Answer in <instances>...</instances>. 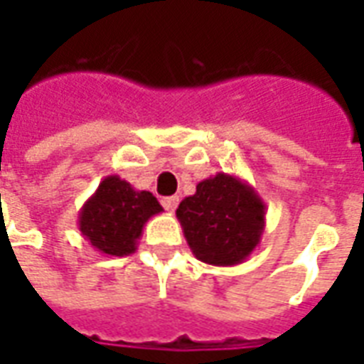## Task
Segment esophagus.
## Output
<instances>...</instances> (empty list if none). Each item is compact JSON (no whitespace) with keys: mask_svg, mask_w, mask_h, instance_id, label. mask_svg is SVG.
<instances>
[{"mask_svg":"<svg viewBox=\"0 0 364 364\" xmlns=\"http://www.w3.org/2000/svg\"><path fill=\"white\" fill-rule=\"evenodd\" d=\"M177 204H179V196H166V198H162V205L168 211H176Z\"/></svg>","mask_w":364,"mask_h":364,"instance_id":"obj_1","label":"esophagus"}]
</instances>
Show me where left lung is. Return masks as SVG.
Listing matches in <instances>:
<instances>
[{
	"label": "left lung",
	"mask_w": 364,
	"mask_h": 364,
	"mask_svg": "<svg viewBox=\"0 0 364 364\" xmlns=\"http://www.w3.org/2000/svg\"><path fill=\"white\" fill-rule=\"evenodd\" d=\"M188 247L211 266H236L259 247L266 204L247 181L217 171L196 185L176 211Z\"/></svg>",
	"instance_id": "8db88e82"
}]
</instances>
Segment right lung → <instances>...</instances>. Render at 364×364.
Here are the masks:
<instances>
[{
    "instance_id": "add662e5",
    "label": "right lung",
    "mask_w": 364,
    "mask_h": 364,
    "mask_svg": "<svg viewBox=\"0 0 364 364\" xmlns=\"http://www.w3.org/2000/svg\"><path fill=\"white\" fill-rule=\"evenodd\" d=\"M149 191H136L119 176H107L79 211V230L96 251L126 257L137 249L145 223L162 213Z\"/></svg>"
}]
</instances>
